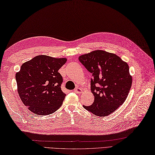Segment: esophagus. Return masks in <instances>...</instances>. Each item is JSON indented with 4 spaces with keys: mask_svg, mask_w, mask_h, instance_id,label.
<instances>
[{
    "mask_svg": "<svg viewBox=\"0 0 155 155\" xmlns=\"http://www.w3.org/2000/svg\"><path fill=\"white\" fill-rule=\"evenodd\" d=\"M74 91L75 93H77V94H80V93L82 92V89L80 87H76L74 89Z\"/></svg>",
    "mask_w": 155,
    "mask_h": 155,
    "instance_id": "1",
    "label": "esophagus"
}]
</instances>
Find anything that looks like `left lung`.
Segmentation results:
<instances>
[{
	"label": "left lung",
	"instance_id": "obj_1",
	"mask_svg": "<svg viewBox=\"0 0 155 155\" xmlns=\"http://www.w3.org/2000/svg\"><path fill=\"white\" fill-rule=\"evenodd\" d=\"M92 74V105L84 107L95 115H109L125 102L132 85L128 64L114 54L95 50L79 57Z\"/></svg>",
	"mask_w": 155,
	"mask_h": 155
}]
</instances>
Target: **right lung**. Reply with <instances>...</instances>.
<instances>
[{"mask_svg":"<svg viewBox=\"0 0 155 155\" xmlns=\"http://www.w3.org/2000/svg\"><path fill=\"white\" fill-rule=\"evenodd\" d=\"M66 61L40 55L22 65L16 74L17 88L30 111L46 115L60 107L66 95L61 89L63 78L58 70Z\"/></svg>","mask_w":155,"mask_h":155,"instance_id":"obj_1","label":"right lung"}]
</instances>
